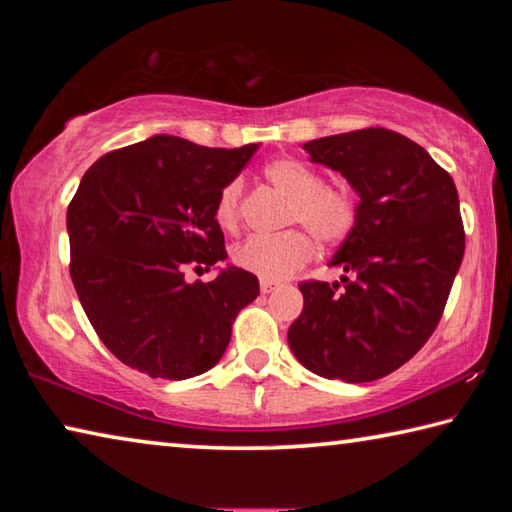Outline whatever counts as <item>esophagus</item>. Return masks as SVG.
Wrapping results in <instances>:
<instances>
[{"mask_svg":"<svg viewBox=\"0 0 512 512\" xmlns=\"http://www.w3.org/2000/svg\"><path fill=\"white\" fill-rule=\"evenodd\" d=\"M277 287H280V284H277V282H268V280L259 282V289H262V293H271V291H275Z\"/></svg>","mask_w":512,"mask_h":512,"instance_id":"obj_1","label":"esophagus"}]
</instances>
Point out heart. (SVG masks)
Returning a JSON list of instances; mask_svg holds the SVG:
<instances>
[{
  "mask_svg": "<svg viewBox=\"0 0 512 512\" xmlns=\"http://www.w3.org/2000/svg\"><path fill=\"white\" fill-rule=\"evenodd\" d=\"M268 183L289 196L284 223H300L323 244H339L357 225V201L341 185L323 183V176L296 158H277L264 167ZM244 183L241 178L225 185L214 205L216 223L235 230L241 219ZM314 257L311 239L302 230H284L280 235H255L235 248L232 259L239 268L268 282H282L300 271Z\"/></svg>",
  "mask_w": 512,
  "mask_h": 512,
  "instance_id": "b5f03b06",
  "label": "heart"
}]
</instances>
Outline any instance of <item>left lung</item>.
<instances>
[{"mask_svg": "<svg viewBox=\"0 0 512 512\" xmlns=\"http://www.w3.org/2000/svg\"><path fill=\"white\" fill-rule=\"evenodd\" d=\"M311 162L357 189V225L329 266L341 282L307 280L289 345L307 370L348 384L391 375L443 316L465 253L458 192L431 155L388 128L320 137Z\"/></svg>", "mask_w": 512, "mask_h": 512, "instance_id": "left-lung-1", "label": "left lung"}]
</instances>
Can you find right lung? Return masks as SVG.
<instances>
[{"instance_id": "right-lung-1", "label": "right lung", "mask_w": 512, "mask_h": 512, "mask_svg": "<svg viewBox=\"0 0 512 512\" xmlns=\"http://www.w3.org/2000/svg\"><path fill=\"white\" fill-rule=\"evenodd\" d=\"M257 151L155 135L99 158L67 207L69 275L103 345L149 377L187 379L219 363L259 282L228 266L212 282L185 273L223 262L214 205Z\"/></svg>"}]
</instances>
